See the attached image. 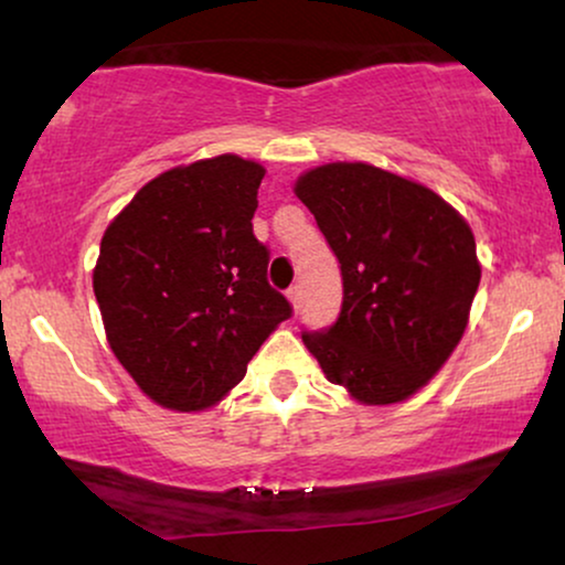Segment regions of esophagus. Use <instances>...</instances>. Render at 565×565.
<instances>
[{
	"instance_id": "esophagus-1",
	"label": "esophagus",
	"mask_w": 565,
	"mask_h": 565,
	"mask_svg": "<svg viewBox=\"0 0 565 565\" xmlns=\"http://www.w3.org/2000/svg\"><path fill=\"white\" fill-rule=\"evenodd\" d=\"M288 298H290V303H292V308H300V285H292V288L288 290Z\"/></svg>"
}]
</instances>
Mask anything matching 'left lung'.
Here are the masks:
<instances>
[{
    "instance_id": "8db88e82",
    "label": "left lung",
    "mask_w": 565,
    "mask_h": 565,
    "mask_svg": "<svg viewBox=\"0 0 565 565\" xmlns=\"http://www.w3.org/2000/svg\"><path fill=\"white\" fill-rule=\"evenodd\" d=\"M296 195L342 269V311L303 331L323 375L362 404H396L458 347L481 265L468 223L435 192L362 164L300 177Z\"/></svg>"
}]
</instances>
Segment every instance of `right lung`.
<instances>
[{
    "label": "right lung",
    "mask_w": 565,
    "mask_h": 565,
    "mask_svg": "<svg viewBox=\"0 0 565 565\" xmlns=\"http://www.w3.org/2000/svg\"><path fill=\"white\" fill-rule=\"evenodd\" d=\"M265 169L234 153L159 174L107 226L95 296L115 358L146 396L200 412L226 396L292 306L254 236Z\"/></svg>",
    "instance_id": "1"
}]
</instances>
